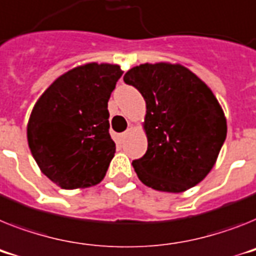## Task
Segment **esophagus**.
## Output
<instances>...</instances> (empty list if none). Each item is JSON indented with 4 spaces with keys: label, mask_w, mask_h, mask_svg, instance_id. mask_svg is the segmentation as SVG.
<instances>
[{
    "label": "esophagus",
    "mask_w": 256,
    "mask_h": 256,
    "mask_svg": "<svg viewBox=\"0 0 256 256\" xmlns=\"http://www.w3.org/2000/svg\"><path fill=\"white\" fill-rule=\"evenodd\" d=\"M128 132H130V128H128V130H126V132H122V134L120 135V138L124 139V138H126V136H128Z\"/></svg>",
    "instance_id": "esophagus-1"
}]
</instances>
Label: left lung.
Listing matches in <instances>:
<instances>
[{"label": "left lung", "instance_id": "1", "mask_svg": "<svg viewBox=\"0 0 256 256\" xmlns=\"http://www.w3.org/2000/svg\"><path fill=\"white\" fill-rule=\"evenodd\" d=\"M124 80L140 92L147 109V152L132 161L139 180L165 192H184L203 181L228 130L211 88L188 68L169 62L135 66Z\"/></svg>", "mask_w": 256, "mask_h": 256}]
</instances>
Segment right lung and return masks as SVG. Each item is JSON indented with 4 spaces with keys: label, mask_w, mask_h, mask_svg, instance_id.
<instances>
[{
    "label": "right lung",
    "mask_w": 256,
    "mask_h": 256,
    "mask_svg": "<svg viewBox=\"0 0 256 256\" xmlns=\"http://www.w3.org/2000/svg\"><path fill=\"white\" fill-rule=\"evenodd\" d=\"M124 72L90 62L62 74L38 98L27 140L40 170L65 190L91 188L106 174L116 144L108 102Z\"/></svg>",
    "instance_id": "1"
}]
</instances>
